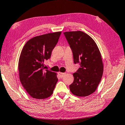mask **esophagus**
Here are the masks:
<instances>
[{
    "mask_svg": "<svg viewBox=\"0 0 125 125\" xmlns=\"http://www.w3.org/2000/svg\"><path fill=\"white\" fill-rule=\"evenodd\" d=\"M64 74H65V73H64L59 72V76L60 77H62L64 76Z\"/></svg>",
    "mask_w": 125,
    "mask_h": 125,
    "instance_id": "esophagus-1",
    "label": "esophagus"
}]
</instances>
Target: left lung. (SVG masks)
I'll use <instances>...</instances> for the list:
<instances>
[{
  "instance_id": "8db88e82",
  "label": "left lung",
  "mask_w": 125,
  "mask_h": 125,
  "mask_svg": "<svg viewBox=\"0 0 125 125\" xmlns=\"http://www.w3.org/2000/svg\"><path fill=\"white\" fill-rule=\"evenodd\" d=\"M73 55L74 63L80 67L73 74L71 92L80 97L89 96L97 89L103 73L100 51L89 35L81 31L64 32Z\"/></svg>"
}]
</instances>
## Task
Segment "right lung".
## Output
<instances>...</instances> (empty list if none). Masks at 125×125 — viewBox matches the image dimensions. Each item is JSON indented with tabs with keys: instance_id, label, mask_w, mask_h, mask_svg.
<instances>
[{
	"instance_id": "add662e5",
	"label": "right lung",
	"mask_w": 125,
	"mask_h": 125,
	"mask_svg": "<svg viewBox=\"0 0 125 125\" xmlns=\"http://www.w3.org/2000/svg\"><path fill=\"white\" fill-rule=\"evenodd\" d=\"M61 31L38 36L25 44L18 62L20 80L31 97L44 99L53 94L58 81L56 74L45 70L44 62L50 59Z\"/></svg>"
}]
</instances>
